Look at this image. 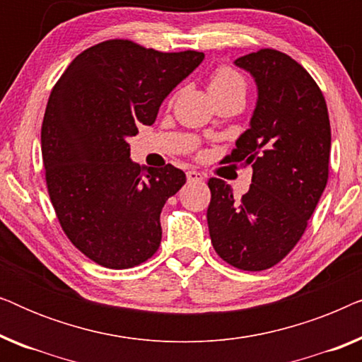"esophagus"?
<instances>
[{"instance_id":"34e87169","label":"esophagus","mask_w":362,"mask_h":362,"mask_svg":"<svg viewBox=\"0 0 362 362\" xmlns=\"http://www.w3.org/2000/svg\"><path fill=\"white\" fill-rule=\"evenodd\" d=\"M186 176H187V181H189V182H197V181H202V180H204V176H202L201 173L194 171V170L187 171V173H186Z\"/></svg>"}]
</instances>
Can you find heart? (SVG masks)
Wrapping results in <instances>:
<instances>
[{"label":"heart","instance_id":"b5f03b06","mask_svg":"<svg viewBox=\"0 0 362 362\" xmlns=\"http://www.w3.org/2000/svg\"><path fill=\"white\" fill-rule=\"evenodd\" d=\"M226 88H240V90H245V82L240 74H237L229 67H221L211 77L209 90H226Z\"/></svg>","mask_w":362,"mask_h":362}]
</instances>
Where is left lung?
<instances>
[{"label": "left lung", "mask_w": 362, "mask_h": 362, "mask_svg": "<svg viewBox=\"0 0 362 362\" xmlns=\"http://www.w3.org/2000/svg\"><path fill=\"white\" fill-rule=\"evenodd\" d=\"M234 64L254 77L257 103L226 161L250 166L252 185L237 201L211 177L207 226L222 260L259 272L279 264L308 226L328 182L331 127L320 87L290 56L260 49Z\"/></svg>", "instance_id": "8db88e82"}]
</instances>
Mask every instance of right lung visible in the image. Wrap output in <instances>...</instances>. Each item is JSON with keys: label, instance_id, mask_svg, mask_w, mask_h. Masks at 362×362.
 <instances>
[{"label": "right lung", "instance_id": "right-lung-1", "mask_svg": "<svg viewBox=\"0 0 362 362\" xmlns=\"http://www.w3.org/2000/svg\"><path fill=\"white\" fill-rule=\"evenodd\" d=\"M202 59L112 39L78 54L54 86L41 128L49 197L69 240L95 264L132 269L160 247L161 209L186 175L135 165L128 138L155 123Z\"/></svg>", "mask_w": 362, "mask_h": 362}]
</instances>
